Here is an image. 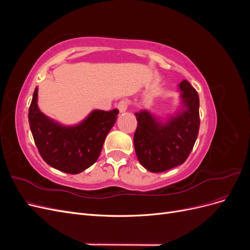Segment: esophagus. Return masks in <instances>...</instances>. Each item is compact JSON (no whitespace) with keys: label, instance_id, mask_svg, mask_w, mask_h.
<instances>
[{"label":"esophagus","instance_id":"1","mask_svg":"<svg viewBox=\"0 0 250 250\" xmlns=\"http://www.w3.org/2000/svg\"><path fill=\"white\" fill-rule=\"evenodd\" d=\"M118 109L120 110V112H124L127 110L128 108V102L126 100H121L119 103H118Z\"/></svg>","mask_w":250,"mask_h":250}]
</instances>
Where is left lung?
Segmentation results:
<instances>
[{
  "mask_svg": "<svg viewBox=\"0 0 250 250\" xmlns=\"http://www.w3.org/2000/svg\"><path fill=\"white\" fill-rule=\"evenodd\" d=\"M187 109L161 125L148 111L135 112L138 126L133 143L140 164L148 171L160 173L184 164L198 137L199 97L187 80L180 82Z\"/></svg>",
  "mask_w": 250,
  "mask_h": 250,
  "instance_id": "1",
  "label": "left lung"
}]
</instances>
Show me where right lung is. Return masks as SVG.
I'll return each instance as SVG.
<instances>
[{
	"instance_id": "obj_1",
	"label": "right lung",
	"mask_w": 250,
	"mask_h": 250,
	"mask_svg": "<svg viewBox=\"0 0 250 250\" xmlns=\"http://www.w3.org/2000/svg\"><path fill=\"white\" fill-rule=\"evenodd\" d=\"M36 102L37 87L28 119L42 160L51 167L69 174H78L95 164L105 138L116 123L119 110H94L78 126L63 127L42 113Z\"/></svg>"
}]
</instances>
